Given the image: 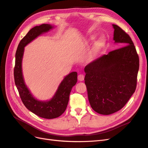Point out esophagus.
<instances>
[{
    "label": "esophagus",
    "instance_id": "34e87169",
    "mask_svg": "<svg viewBox=\"0 0 148 148\" xmlns=\"http://www.w3.org/2000/svg\"><path fill=\"white\" fill-rule=\"evenodd\" d=\"M78 79L79 80V81H80V82L83 81V79H84V75H82V74L79 75L78 76Z\"/></svg>",
    "mask_w": 148,
    "mask_h": 148
}]
</instances>
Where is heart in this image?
<instances>
[{
	"instance_id": "b5f03b06",
	"label": "heart",
	"mask_w": 148,
	"mask_h": 148,
	"mask_svg": "<svg viewBox=\"0 0 148 148\" xmlns=\"http://www.w3.org/2000/svg\"><path fill=\"white\" fill-rule=\"evenodd\" d=\"M94 39H95V36H92L91 37L89 40H92ZM104 43H105V40L103 38H101L100 39L97 40L93 47L92 52L94 55H96V53L99 51L100 49L103 47V46L104 45Z\"/></svg>"
}]
</instances>
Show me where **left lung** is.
<instances>
[{
    "instance_id": "left-lung-1",
    "label": "left lung",
    "mask_w": 148,
    "mask_h": 148,
    "mask_svg": "<svg viewBox=\"0 0 148 148\" xmlns=\"http://www.w3.org/2000/svg\"><path fill=\"white\" fill-rule=\"evenodd\" d=\"M114 40L125 47L110 51L84 68L89 104L96 112L109 115L125 106L136 88L139 56L130 36L113 25Z\"/></svg>"
}]
</instances>
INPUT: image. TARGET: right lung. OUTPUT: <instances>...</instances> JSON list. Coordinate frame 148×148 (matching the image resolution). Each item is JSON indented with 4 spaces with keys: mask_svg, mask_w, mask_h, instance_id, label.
Masks as SVG:
<instances>
[{
    "mask_svg": "<svg viewBox=\"0 0 148 148\" xmlns=\"http://www.w3.org/2000/svg\"><path fill=\"white\" fill-rule=\"evenodd\" d=\"M52 28L51 25L42 24L35 26L29 31L18 46L14 67L15 83L23 104L34 114L47 119L59 117L66 110L71 89L77 82V73L73 71L66 76L50 101H40L35 99L26 86L22 74L21 63L24 47L38 36L47 32Z\"/></svg>",
    "mask_w": 148,
    "mask_h": 148,
    "instance_id": "1",
    "label": "right lung"
}]
</instances>
